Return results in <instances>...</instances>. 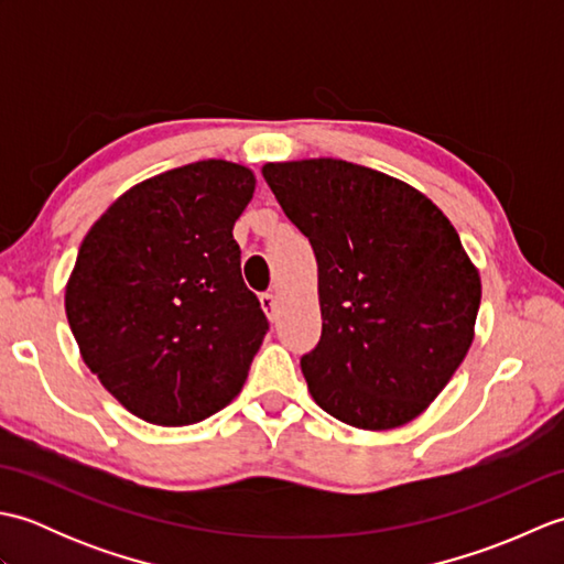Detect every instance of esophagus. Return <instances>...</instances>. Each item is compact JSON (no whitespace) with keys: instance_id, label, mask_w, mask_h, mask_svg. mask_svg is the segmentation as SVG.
<instances>
[{"instance_id":"1","label":"esophagus","mask_w":564,"mask_h":564,"mask_svg":"<svg viewBox=\"0 0 564 564\" xmlns=\"http://www.w3.org/2000/svg\"><path fill=\"white\" fill-rule=\"evenodd\" d=\"M261 307L263 313L269 315V319H275V315H279V303H275V295L273 293H261Z\"/></svg>"}]
</instances>
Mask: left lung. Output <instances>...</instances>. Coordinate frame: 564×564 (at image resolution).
I'll list each match as a JSON object with an SVG mask.
<instances>
[{
	"mask_svg": "<svg viewBox=\"0 0 564 564\" xmlns=\"http://www.w3.org/2000/svg\"><path fill=\"white\" fill-rule=\"evenodd\" d=\"M317 257L322 337L301 358L315 402L358 429L412 422L463 364L480 273L434 203L341 160L263 166Z\"/></svg>",
	"mask_w": 564,
	"mask_h": 564,
	"instance_id": "left-lung-1",
	"label": "left lung"
}]
</instances>
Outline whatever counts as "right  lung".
<instances>
[{
  "instance_id": "obj_1",
  "label": "right lung",
  "mask_w": 564,
  "mask_h": 564,
  "mask_svg": "<svg viewBox=\"0 0 564 564\" xmlns=\"http://www.w3.org/2000/svg\"><path fill=\"white\" fill-rule=\"evenodd\" d=\"M251 194L247 166H178L126 191L79 247L65 291L69 329L101 386L150 424L220 412L267 337L232 237Z\"/></svg>"
}]
</instances>
